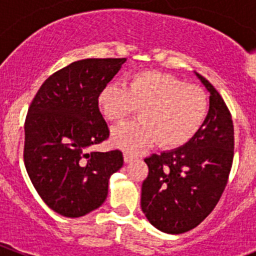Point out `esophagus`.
Masks as SVG:
<instances>
[{"mask_svg": "<svg viewBox=\"0 0 256 256\" xmlns=\"http://www.w3.org/2000/svg\"><path fill=\"white\" fill-rule=\"evenodd\" d=\"M134 160H135V156H134V154H128V152H124V161H125V164H130Z\"/></svg>", "mask_w": 256, "mask_h": 256, "instance_id": "34e87169", "label": "esophagus"}]
</instances>
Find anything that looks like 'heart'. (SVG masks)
Instances as JSON below:
<instances>
[{"label": "heart", "mask_w": 256, "mask_h": 256, "mask_svg": "<svg viewBox=\"0 0 256 256\" xmlns=\"http://www.w3.org/2000/svg\"><path fill=\"white\" fill-rule=\"evenodd\" d=\"M98 106L112 122L140 108L138 120L118 126L112 135L115 146L138 152L156 141L164 148L190 142L207 118L208 98L202 88L171 74L142 70L128 76L125 86L108 82L98 95Z\"/></svg>", "instance_id": "obj_1"}]
</instances>
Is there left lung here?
Segmentation results:
<instances>
[{
    "mask_svg": "<svg viewBox=\"0 0 256 256\" xmlns=\"http://www.w3.org/2000/svg\"><path fill=\"white\" fill-rule=\"evenodd\" d=\"M194 76L209 92L204 124L190 142L144 160L148 176L141 188V209L154 228L167 234L186 233L207 218L233 164L230 112L213 85Z\"/></svg>",
    "mask_w": 256,
    "mask_h": 256,
    "instance_id": "obj_1",
    "label": "left lung"
}]
</instances>
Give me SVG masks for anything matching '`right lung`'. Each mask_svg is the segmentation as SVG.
I'll return each mask as SVG.
<instances>
[{
    "label": "right lung",
    "instance_id": "obj_1",
    "mask_svg": "<svg viewBox=\"0 0 256 256\" xmlns=\"http://www.w3.org/2000/svg\"><path fill=\"white\" fill-rule=\"evenodd\" d=\"M126 58L74 62L42 84L24 124V164L46 204L79 218L108 197L109 180L124 164L121 151H89L109 138L98 95Z\"/></svg>",
    "mask_w": 256,
    "mask_h": 256
}]
</instances>
